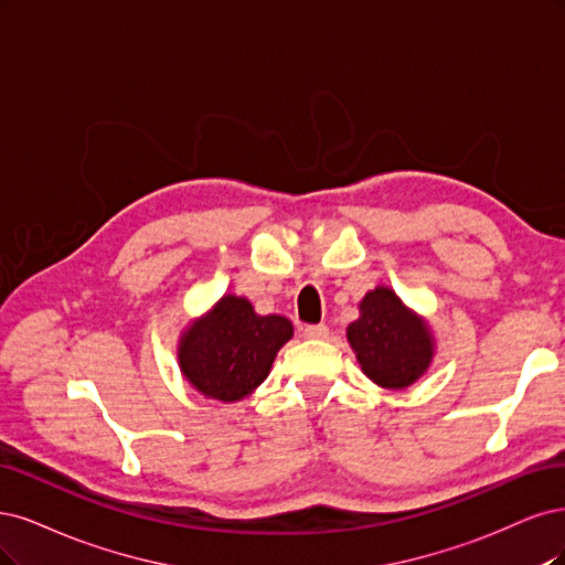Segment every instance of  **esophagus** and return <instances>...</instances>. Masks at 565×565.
<instances>
[{
	"label": "esophagus",
	"instance_id": "1",
	"mask_svg": "<svg viewBox=\"0 0 565 565\" xmlns=\"http://www.w3.org/2000/svg\"><path fill=\"white\" fill-rule=\"evenodd\" d=\"M302 335L309 338V340H323L329 338V326L326 323H312V326H305L302 329Z\"/></svg>",
	"mask_w": 565,
	"mask_h": 565
}]
</instances>
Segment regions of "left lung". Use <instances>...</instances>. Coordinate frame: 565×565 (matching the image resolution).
<instances>
[{"label":"left lung","mask_w":565,"mask_h":565,"mask_svg":"<svg viewBox=\"0 0 565 565\" xmlns=\"http://www.w3.org/2000/svg\"><path fill=\"white\" fill-rule=\"evenodd\" d=\"M359 319L348 326V340L375 385L406 390L425 375L434 356V338L423 317L408 309L392 288L377 286L359 302Z\"/></svg>","instance_id":"1"}]
</instances>
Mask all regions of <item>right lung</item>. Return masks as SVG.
<instances>
[{
	"label": "right lung",
	"instance_id": "add662e5",
	"mask_svg": "<svg viewBox=\"0 0 565 565\" xmlns=\"http://www.w3.org/2000/svg\"><path fill=\"white\" fill-rule=\"evenodd\" d=\"M290 338L294 323L286 317H260L246 298L223 296L180 338L178 363L196 392L232 404L269 375L277 352Z\"/></svg>",
	"mask_w": 565,
	"mask_h": 565
}]
</instances>
